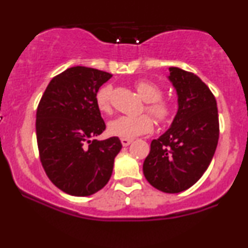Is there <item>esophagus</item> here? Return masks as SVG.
<instances>
[{
    "label": "esophagus",
    "mask_w": 248,
    "mask_h": 248,
    "mask_svg": "<svg viewBox=\"0 0 248 248\" xmlns=\"http://www.w3.org/2000/svg\"><path fill=\"white\" fill-rule=\"evenodd\" d=\"M132 142H133V139H121V143H122V146H124V147L129 146Z\"/></svg>",
    "instance_id": "obj_1"
}]
</instances>
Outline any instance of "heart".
<instances>
[{
  "instance_id": "b5f03b06",
  "label": "heart",
  "mask_w": 248,
  "mask_h": 248,
  "mask_svg": "<svg viewBox=\"0 0 248 248\" xmlns=\"http://www.w3.org/2000/svg\"><path fill=\"white\" fill-rule=\"evenodd\" d=\"M135 88L141 98L146 101V109L160 122L170 120L173 114L172 104L162 98L163 90L150 80H140L135 84ZM95 104L102 113L109 114L112 112V86L105 85L99 88L95 94ZM154 121L152 116L141 114L138 116L122 115L108 124L107 130L112 136L121 139H133L153 132Z\"/></svg>"
}]
</instances>
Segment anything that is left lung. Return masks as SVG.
Instances as JSON below:
<instances>
[{
  "mask_svg": "<svg viewBox=\"0 0 248 248\" xmlns=\"http://www.w3.org/2000/svg\"><path fill=\"white\" fill-rule=\"evenodd\" d=\"M169 79L178 95L171 127L152 141L143 173L154 187L177 193L192 186L211 163L219 139L215 95L192 72L170 67Z\"/></svg>",
  "mask_w": 248,
  "mask_h": 248,
  "instance_id": "1",
  "label": "left lung"
}]
</instances>
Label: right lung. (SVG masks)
Returning <instances> with one entry per match:
<instances>
[{"instance_id": "obj_1", "label": "right lung", "mask_w": 248, "mask_h": 248, "mask_svg": "<svg viewBox=\"0 0 248 248\" xmlns=\"http://www.w3.org/2000/svg\"><path fill=\"white\" fill-rule=\"evenodd\" d=\"M112 75L75 66L53 77L36 113L39 160L50 181L72 196H90L112 176L121 150L119 138L92 140L106 129L95 104L99 88Z\"/></svg>"}]
</instances>
